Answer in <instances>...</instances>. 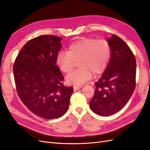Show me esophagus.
<instances>
[{
	"mask_svg": "<svg viewBox=\"0 0 150 150\" xmlns=\"http://www.w3.org/2000/svg\"><path fill=\"white\" fill-rule=\"evenodd\" d=\"M81 88V86H76V85L74 86V91H76V90H79V89H80Z\"/></svg>",
	"mask_w": 150,
	"mask_h": 150,
	"instance_id": "34e87169",
	"label": "esophagus"
}]
</instances>
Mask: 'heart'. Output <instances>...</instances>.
<instances>
[{"label": "heart", "mask_w": 150, "mask_h": 150, "mask_svg": "<svg viewBox=\"0 0 150 150\" xmlns=\"http://www.w3.org/2000/svg\"><path fill=\"white\" fill-rule=\"evenodd\" d=\"M112 55L110 43L105 39L83 38L70 45L67 52L58 54L56 64L64 73L69 74L78 62L79 68L67 76L68 83L80 86L93 75L102 73Z\"/></svg>", "instance_id": "obj_1"}]
</instances>
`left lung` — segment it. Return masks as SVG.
<instances>
[{
  "label": "left lung",
  "instance_id": "8db88e82",
  "mask_svg": "<svg viewBox=\"0 0 150 150\" xmlns=\"http://www.w3.org/2000/svg\"><path fill=\"white\" fill-rule=\"evenodd\" d=\"M112 55L107 69L96 82L90 107L100 116L107 117L122 110L136 86V59L132 50L116 35L107 40Z\"/></svg>",
  "mask_w": 150,
  "mask_h": 150
}]
</instances>
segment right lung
<instances>
[{
    "mask_svg": "<svg viewBox=\"0 0 150 150\" xmlns=\"http://www.w3.org/2000/svg\"><path fill=\"white\" fill-rule=\"evenodd\" d=\"M62 38L44 35L22 48L13 64L17 94L32 113L45 119L60 118L68 110L74 92L63 85L64 77L56 65Z\"/></svg>",
    "mask_w": 150,
    "mask_h": 150,
    "instance_id": "add662e5",
    "label": "right lung"
}]
</instances>
